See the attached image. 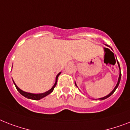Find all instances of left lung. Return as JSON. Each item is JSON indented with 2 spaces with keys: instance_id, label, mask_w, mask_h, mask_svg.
Here are the masks:
<instances>
[{
  "instance_id": "obj_1",
  "label": "left lung",
  "mask_w": 130,
  "mask_h": 130,
  "mask_svg": "<svg viewBox=\"0 0 130 130\" xmlns=\"http://www.w3.org/2000/svg\"><path fill=\"white\" fill-rule=\"evenodd\" d=\"M107 46H108V45H107ZM108 47H109V46H108ZM104 51H105V53H107V52H108V51H111L109 50V48H104ZM112 53H113V52H112ZM113 55H114V54H113ZM118 66H119V68H120V76H119V78H118V83H117L116 86L115 87V88H114V89H113V90L112 91H111V92L110 93H109V94H108V95H107L105 96V97H103V98H100V99H98V100H105V99H107V98H109V97H110V96L111 95H112L113 93H114V91H116V89H117V87H118V85H119V84H120V79H121V76H122V73H121V71H120V64H119V63H118ZM75 85H76V86H77V85H76L75 82Z\"/></svg>"
}]
</instances>
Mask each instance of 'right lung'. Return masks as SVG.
Instances as JSON below:
<instances>
[{"label": "right lung", "instance_id": "right-lung-1", "mask_svg": "<svg viewBox=\"0 0 130 130\" xmlns=\"http://www.w3.org/2000/svg\"><path fill=\"white\" fill-rule=\"evenodd\" d=\"M61 73L60 72L58 73V75H57V77H56V80H55V83L54 85L53 86L52 88L51 89H49L48 91H46V92L45 93H28V92H25V91H24L21 90L20 88H19V87H17V85H16L15 83L14 82V85H15L16 88H17V89L18 90V91L21 93L22 95H23L24 97H25V98H28V99H30V100H41V99H42V98H45V97H46L47 95H49L53 91V89H54V88L55 87L56 85H57V78L58 77H59V75L60 74H61Z\"/></svg>", "mask_w": 130, "mask_h": 130}]
</instances>
